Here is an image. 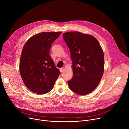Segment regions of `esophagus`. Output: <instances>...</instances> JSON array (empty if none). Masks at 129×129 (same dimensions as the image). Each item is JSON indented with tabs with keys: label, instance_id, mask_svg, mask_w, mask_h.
<instances>
[{
	"label": "esophagus",
	"instance_id": "34e87169",
	"mask_svg": "<svg viewBox=\"0 0 129 129\" xmlns=\"http://www.w3.org/2000/svg\"><path fill=\"white\" fill-rule=\"evenodd\" d=\"M60 71H61V72H64V71L65 70V68H64V67L61 68H60Z\"/></svg>",
	"mask_w": 129,
	"mask_h": 129
}]
</instances>
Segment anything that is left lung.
I'll return each instance as SVG.
<instances>
[{"label":"left lung","instance_id":"left-lung-1","mask_svg":"<svg viewBox=\"0 0 129 129\" xmlns=\"http://www.w3.org/2000/svg\"><path fill=\"white\" fill-rule=\"evenodd\" d=\"M63 39L70 49L73 76L68 81L73 92L86 95L99 85L104 71L103 49L93 36L79 31L65 33Z\"/></svg>","mask_w":129,"mask_h":129}]
</instances>
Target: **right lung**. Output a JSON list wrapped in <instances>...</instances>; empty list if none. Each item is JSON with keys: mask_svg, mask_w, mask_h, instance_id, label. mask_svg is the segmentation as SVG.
<instances>
[{"mask_svg": "<svg viewBox=\"0 0 129 129\" xmlns=\"http://www.w3.org/2000/svg\"><path fill=\"white\" fill-rule=\"evenodd\" d=\"M61 34V31L37 34L23 46L19 65L20 75L25 85L35 93L49 92L60 75V70L49 56V50Z\"/></svg>", "mask_w": 129, "mask_h": 129, "instance_id": "1", "label": "right lung"}]
</instances>
